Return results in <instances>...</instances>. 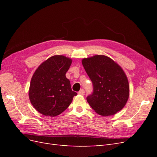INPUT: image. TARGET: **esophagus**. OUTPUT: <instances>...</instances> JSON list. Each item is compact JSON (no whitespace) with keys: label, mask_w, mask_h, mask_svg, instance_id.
<instances>
[{"label":"esophagus","mask_w":157,"mask_h":157,"mask_svg":"<svg viewBox=\"0 0 157 157\" xmlns=\"http://www.w3.org/2000/svg\"><path fill=\"white\" fill-rule=\"evenodd\" d=\"M78 94H79L80 95H82V96H84V94H85V91H84V90L83 89H82V90H80V91L78 92Z\"/></svg>","instance_id":"34e87169"}]
</instances>
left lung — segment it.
Returning <instances> with one entry per match:
<instances>
[{"label":"left lung","instance_id":"8db88e82","mask_svg":"<svg viewBox=\"0 0 157 157\" xmlns=\"http://www.w3.org/2000/svg\"><path fill=\"white\" fill-rule=\"evenodd\" d=\"M82 63L93 84V92L86 98L89 105L104 117L120 111L129 98V83L124 71L103 55L84 58Z\"/></svg>","mask_w":157,"mask_h":157}]
</instances>
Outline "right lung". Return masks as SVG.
Listing matches in <instances>:
<instances>
[{
	"label": "right lung",
	"mask_w": 157,
	"mask_h": 157,
	"mask_svg": "<svg viewBox=\"0 0 157 157\" xmlns=\"http://www.w3.org/2000/svg\"><path fill=\"white\" fill-rule=\"evenodd\" d=\"M72 59L54 56L44 61L33 74L29 90L33 106L42 115L56 117L67 109L77 92L66 78Z\"/></svg>",
	"instance_id": "1"
}]
</instances>
